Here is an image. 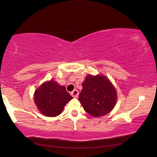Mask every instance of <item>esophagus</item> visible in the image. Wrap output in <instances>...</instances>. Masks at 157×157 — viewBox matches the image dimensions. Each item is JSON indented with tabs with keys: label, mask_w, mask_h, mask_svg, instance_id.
<instances>
[{
	"label": "esophagus",
	"mask_w": 157,
	"mask_h": 157,
	"mask_svg": "<svg viewBox=\"0 0 157 157\" xmlns=\"http://www.w3.org/2000/svg\"><path fill=\"white\" fill-rule=\"evenodd\" d=\"M71 95L73 97V98H78L79 95V92L77 90H75L71 92Z\"/></svg>",
	"instance_id": "obj_1"
}]
</instances>
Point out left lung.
<instances>
[{
	"instance_id": "obj_1",
	"label": "left lung",
	"mask_w": 157,
	"mask_h": 157,
	"mask_svg": "<svg viewBox=\"0 0 157 157\" xmlns=\"http://www.w3.org/2000/svg\"><path fill=\"white\" fill-rule=\"evenodd\" d=\"M82 86L78 100L85 112L98 117L112 111L117 101V92L107 78L88 75Z\"/></svg>"
}]
</instances>
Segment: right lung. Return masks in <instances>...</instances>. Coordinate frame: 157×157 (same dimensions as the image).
<instances>
[{
	"label": "right lung",
	"mask_w": 157,
	"mask_h": 157,
	"mask_svg": "<svg viewBox=\"0 0 157 157\" xmlns=\"http://www.w3.org/2000/svg\"><path fill=\"white\" fill-rule=\"evenodd\" d=\"M72 99L65 86L59 85L53 80L43 84L35 90L34 95L37 108L47 117L59 115L65 105Z\"/></svg>",
	"instance_id": "1"
}]
</instances>
